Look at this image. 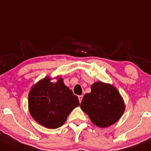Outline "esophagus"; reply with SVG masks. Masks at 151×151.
Returning <instances> with one entry per match:
<instances>
[{"label": "esophagus", "instance_id": "obj_1", "mask_svg": "<svg viewBox=\"0 0 151 151\" xmlns=\"http://www.w3.org/2000/svg\"><path fill=\"white\" fill-rule=\"evenodd\" d=\"M82 99H83V95H81V96H78V99H79L80 102H81V101Z\"/></svg>", "mask_w": 151, "mask_h": 151}]
</instances>
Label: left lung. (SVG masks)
<instances>
[{"mask_svg": "<svg viewBox=\"0 0 151 151\" xmlns=\"http://www.w3.org/2000/svg\"><path fill=\"white\" fill-rule=\"evenodd\" d=\"M80 106L92 122L99 127L114 124L124 110V101L117 89L101 81L92 84L91 92L84 95Z\"/></svg>", "mask_w": 151, "mask_h": 151, "instance_id": "obj_1", "label": "left lung"}]
</instances>
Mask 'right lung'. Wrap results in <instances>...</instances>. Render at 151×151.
<instances>
[{
  "instance_id": "right-lung-1",
  "label": "right lung",
  "mask_w": 151,
  "mask_h": 151,
  "mask_svg": "<svg viewBox=\"0 0 151 151\" xmlns=\"http://www.w3.org/2000/svg\"><path fill=\"white\" fill-rule=\"evenodd\" d=\"M31 116L40 124L49 129L61 127L70 112L79 106V100L58 78L55 83L47 77L37 83L28 97Z\"/></svg>"
}]
</instances>
